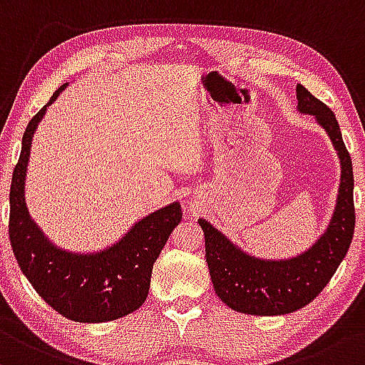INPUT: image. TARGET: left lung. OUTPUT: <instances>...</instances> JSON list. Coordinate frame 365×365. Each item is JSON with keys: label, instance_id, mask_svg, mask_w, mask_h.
Here are the masks:
<instances>
[{"label": "left lung", "instance_id": "left-lung-1", "mask_svg": "<svg viewBox=\"0 0 365 365\" xmlns=\"http://www.w3.org/2000/svg\"><path fill=\"white\" fill-rule=\"evenodd\" d=\"M298 110L315 115L333 141L341 162V182L333 219L312 248L288 260L250 257L207 220L200 219L205 235V257L217 297L229 309L252 315L292 314L324 289L345 259L355 229L354 169L343 143L338 120L327 105L304 86H297Z\"/></svg>", "mask_w": 365, "mask_h": 365}]
</instances>
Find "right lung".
<instances>
[{"label": "right lung", "instance_id": "right-lung-1", "mask_svg": "<svg viewBox=\"0 0 365 365\" xmlns=\"http://www.w3.org/2000/svg\"><path fill=\"white\" fill-rule=\"evenodd\" d=\"M60 86L48 101L56 100ZM29 122L10 187V232L15 259L39 297L76 322H106L124 317L145 304L155 260L172 229L182 219L181 205H167L146 215L113 247L91 255L68 253L48 241L26 205V172L34 130L46 106Z\"/></svg>", "mask_w": 365, "mask_h": 365}]
</instances>
